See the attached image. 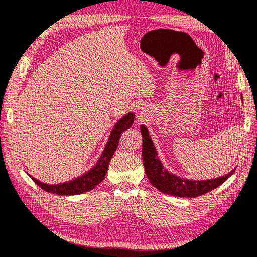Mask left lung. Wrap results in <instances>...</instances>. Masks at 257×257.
<instances>
[{"instance_id": "1", "label": "left lung", "mask_w": 257, "mask_h": 257, "mask_svg": "<svg viewBox=\"0 0 257 257\" xmlns=\"http://www.w3.org/2000/svg\"><path fill=\"white\" fill-rule=\"evenodd\" d=\"M140 132L143 135V160L145 173L150 180V184L164 194L186 198L198 197V196L217 188L235 172V169H233L232 172L222 176V177L207 180L179 178L178 176L168 173L163 167V164L157 157V153H156L155 146L153 140L150 139L147 128L145 125H140Z\"/></svg>"}]
</instances>
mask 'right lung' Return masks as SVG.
Instances as JSON below:
<instances>
[{
    "mask_svg": "<svg viewBox=\"0 0 257 257\" xmlns=\"http://www.w3.org/2000/svg\"><path fill=\"white\" fill-rule=\"evenodd\" d=\"M134 113H127L121 120H119L117 124L114 125L112 133L109 137V142L107 146H105L104 152L102 153L101 157H100L99 162L92 169H90L88 173H85L84 175L80 176V177L71 180V182L58 185L44 184L40 182V180L31 177V176H30V177L32 178L33 182L37 184L39 187H41L45 192L52 193L55 195L69 196L90 192V190H92L95 186L99 185L104 179L110 160H111V157L113 156L115 149L118 147L120 135H121L125 129L132 127V124L134 122Z\"/></svg>",
    "mask_w": 257,
    "mask_h": 257,
    "instance_id": "add662e5",
    "label": "right lung"
}]
</instances>
